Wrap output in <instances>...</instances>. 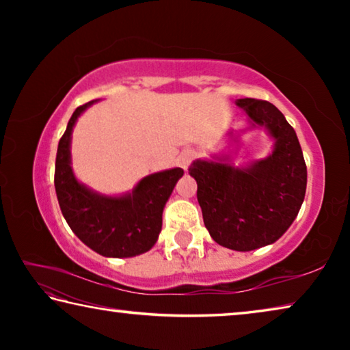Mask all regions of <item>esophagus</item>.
I'll return each mask as SVG.
<instances>
[{"mask_svg":"<svg viewBox=\"0 0 350 350\" xmlns=\"http://www.w3.org/2000/svg\"><path fill=\"white\" fill-rule=\"evenodd\" d=\"M193 151H183V152H180L179 154V157H177V165H179L180 168H183V170H187L188 168V165L191 163V161H193Z\"/></svg>","mask_w":350,"mask_h":350,"instance_id":"obj_1","label":"esophagus"}]
</instances>
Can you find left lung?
<instances>
[{
  "mask_svg": "<svg viewBox=\"0 0 350 350\" xmlns=\"http://www.w3.org/2000/svg\"><path fill=\"white\" fill-rule=\"evenodd\" d=\"M248 128H264L273 139L265 159L234 167L230 156L198 159L188 173L198 182L204 224L219 245L250 252L270 245L287 232L303 205L307 168L295 129L275 105L238 98ZM238 142V135L228 133Z\"/></svg>",
  "mask_w": 350,
  "mask_h": 350,
  "instance_id": "obj_1",
  "label": "left lung"
}]
</instances>
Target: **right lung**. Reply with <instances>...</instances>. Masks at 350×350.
Masks as SVG:
<instances>
[{
  "mask_svg": "<svg viewBox=\"0 0 350 350\" xmlns=\"http://www.w3.org/2000/svg\"><path fill=\"white\" fill-rule=\"evenodd\" d=\"M79 106L58 142L55 191L64 219L83 244L106 258H133L151 250L162 230V213L182 168L154 173L139 180L133 191L106 196L77 180L70 162L72 129L83 112L97 103Z\"/></svg>",
  "mask_w": 350,
  "mask_h": 350,
  "instance_id": "obj_1",
  "label": "right lung"
}]
</instances>
